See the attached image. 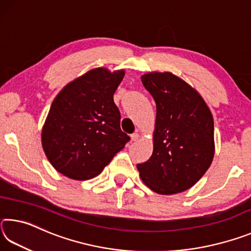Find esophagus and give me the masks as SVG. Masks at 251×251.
I'll return each mask as SVG.
<instances>
[{
	"instance_id": "34e87169",
	"label": "esophagus",
	"mask_w": 251,
	"mask_h": 251,
	"mask_svg": "<svg viewBox=\"0 0 251 251\" xmlns=\"http://www.w3.org/2000/svg\"><path fill=\"white\" fill-rule=\"evenodd\" d=\"M138 138H139V134L138 133H134V134L130 135V141L131 142H137Z\"/></svg>"
}]
</instances>
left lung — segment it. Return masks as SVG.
Here are the masks:
<instances>
[{"mask_svg":"<svg viewBox=\"0 0 251 251\" xmlns=\"http://www.w3.org/2000/svg\"><path fill=\"white\" fill-rule=\"evenodd\" d=\"M142 82L156 103V123L152 154L137 165L141 178L155 193H181L214 158V118L201 96L174 74L148 73Z\"/></svg>","mask_w":251,"mask_h":251,"instance_id":"left-lung-1","label":"left lung"}]
</instances>
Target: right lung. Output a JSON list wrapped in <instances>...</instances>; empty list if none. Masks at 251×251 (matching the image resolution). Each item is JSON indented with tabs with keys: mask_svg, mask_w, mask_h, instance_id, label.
<instances>
[{
	"mask_svg": "<svg viewBox=\"0 0 251 251\" xmlns=\"http://www.w3.org/2000/svg\"><path fill=\"white\" fill-rule=\"evenodd\" d=\"M124 75V71L110 73L99 67L67 84L55 97L42 129V145L58 173L76 180L91 179L129 142L113 97Z\"/></svg>",
	"mask_w": 251,
	"mask_h": 251,
	"instance_id": "1",
	"label": "right lung"
}]
</instances>
